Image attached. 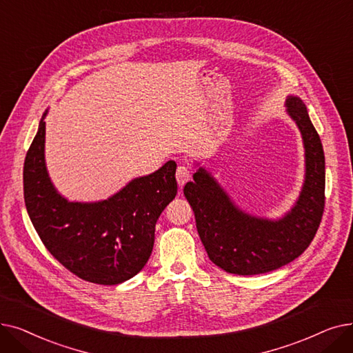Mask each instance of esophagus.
Wrapping results in <instances>:
<instances>
[{"label":"esophagus","instance_id":"obj_1","mask_svg":"<svg viewBox=\"0 0 353 353\" xmlns=\"http://www.w3.org/2000/svg\"><path fill=\"white\" fill-rule=\"evenodd\" d=\"M176 181H178V185L179 187H183L185 183L191 179V170L188 166H183V165H179L178 170H176Z\"/></svg>","mask_w":353,"mask_h":353}]
</instances>
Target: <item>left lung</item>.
Wrapping results in <instances>:
<instances>
[{"mask_svg":"<svg viewBox=\"0 0 353 353\" xmlns=\"http://www.w3.org/2000/svg\"><path fill=\"white\" fill-rule=\"evenodd\" d=\"M288 114L305 146V181L294 205L279 220L251 215L234 204L205 168L183 187L210 260L227 273L253 276L276 270L309 247L325 208V154L303 100L288 96Z\"/></svg>","mask_w":353,"mask_h":353,"instance_id":"obj_1","label":"left lung"}]
</instances>
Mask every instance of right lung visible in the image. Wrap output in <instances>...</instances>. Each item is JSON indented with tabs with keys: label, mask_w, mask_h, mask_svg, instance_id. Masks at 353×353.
Instances as JSON below:
<instances>
[{
	"label": "right lung",
	"mask_w": 353,
	"mask_h": 353,
	"mask_svg": "<svg viewBox=\"0 0 353 353\" xmlns=\"http://www.w3.org/2000/svg\"><path fill=\"white\" fill-rule=\"evenodd\" d=\"M46 110L24 161V201L46 248L67 270L97 284H119L137 276L152 253L155 225L175 198L176 163L132 179L96 203L65 199L48 176Z\"/></svg>",
	"instance_id": "right-lung-1"
}]
</instances>
